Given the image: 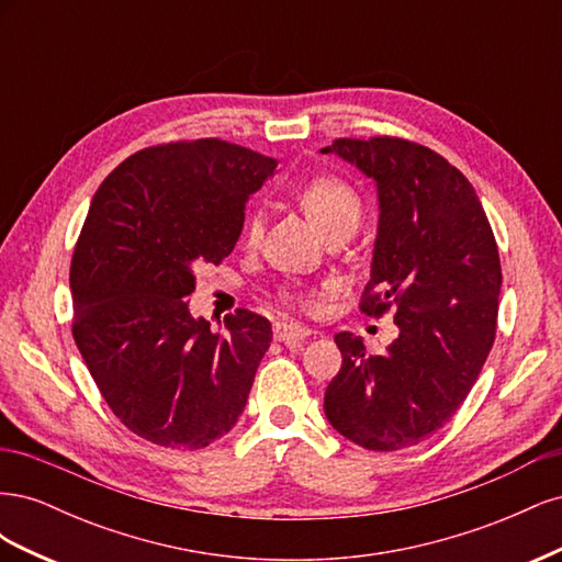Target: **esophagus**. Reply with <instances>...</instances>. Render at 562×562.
<instances>
[{"label": "esophagus", "instance_id": "1", "mask_svg": "<svg viewBox=\"0 0 562 562\" xmlns=\"http://www.w3.org/2000/svg\"><path fill=\"white\" fill-rule=\"evenodd\" d=\"M310 335H312V330L304 326H297V323H288V321L274 323V337L288 347H300Z\"/></svg>", "mask_w": 562, "mask_h": 562}]
</instances>
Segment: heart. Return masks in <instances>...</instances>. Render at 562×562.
Masks as SVG:
<instances>
[{"label": "heart", "instance_id": "b5f03b06", "mask_svg": "<svg viewBox=\"0 0 562 562\" xmlns=\"http://www.w3.org/2000/svg\"><path fill=\"white\" fill-rule=\"evenodd\" d=\"M297 201L304 213L314 220V225L323 232V236L335 232L353 234L363 215V203L359 194L353 192V187L333 176H316L307 182H302L297 190ZM260 236L262 213L258 209H250L244 220V241L248 246H255L260 241Z\"/></svg>", "mask_w": 562, "mask_h": 562}]
</instances>
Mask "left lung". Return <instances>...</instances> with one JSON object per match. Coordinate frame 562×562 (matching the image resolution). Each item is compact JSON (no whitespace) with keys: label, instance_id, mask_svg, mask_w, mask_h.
Segmentation results:
<instances>
[{"label":"left lung","instance_id":"1","mask_svg":"<svg viewBox=\"0 0 562 562\" xmlns=\"http://www.w3.org/2000/svg\"><path fill=\"white\" fill-rule=\"evenodd\" d=\"M337 155L378 187L380 223L361 312L394 310L384 353L337 333L342 368L326 389L333 429L375 452L434 436L464 403L495 342L502 265L471 182L434 149L403 140L339 138Z\"/></svg>","mask_w":562,"mask_h":562}]
</instances>
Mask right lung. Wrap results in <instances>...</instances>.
<instances>
[{"label": "right lung", "instance_id": "right-lung-1", "mask_svg": "<svg viewBox=\"0 0 562 562\" xmlns=\"http://www.w3.org/2000/svg\"><path fill=\"white\" fill-rule=\"evenodd\" d=\"M274 168L227 140H180L135 151L91 201L70 267L72 335L112 413L149 443L201 450L244 413L269 321L239 310L215 333L184 297L196 267L234 250Z\"/></svg>", "mask_w": 562, "mask_h": 562}]
</instances>
